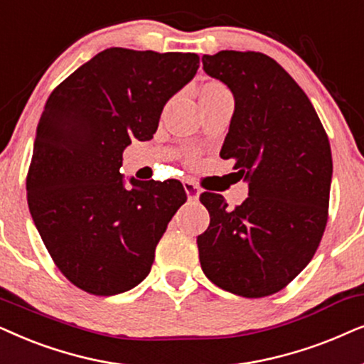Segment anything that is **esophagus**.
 <instances>
[{
  "label": "esophagus",
  "mask_w": 364,
  "mask_h": 364,
  "mask_svg": "<svg viewBox=\"0 0 364 364\" xmlns=\"http://www.w3.org/2000/svg\"><path fill=\"white\" fill-rule=\"evenodd\" d=\"M183 186H185L188 200L196 201L198 198H200V188L196 186V183H193V181H190V179H186V181H183Z\"/></svg>",
  "instance_id": "1"
}]
</instances>
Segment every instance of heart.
Returning <instances> with one entry per match:
<instances>
[{
	"label": "heart",
	"instance_id": "b5f03b06",
	"mask_svg": "<svg viewBox=\"0 0 364 364\" xmlns=\"http://www.w3.org/2000/svg\"><path fill=\"white\" fill-rule=\"evenodd\" d=\"M225 90H226L225 86H221L220 83H210L201 90V93H215V91H225Z\"/></svg>",
	"mask_w": 364,
	"mask_h": 364
}]
</instances>
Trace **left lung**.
<instances>
[{"label":"left lung","mask_w":364,"mask_h":364,"mask_svg":"<svg viewBox=\"0 0 364 364\" xmlns=\"http://www.w3.org/2000/svg\"><path fill=\"white\" fill-rule=\"evenodd\" d=\"M201 61L235 96L220 156L235 161V174L250 188L235 210L216 193L200 196L210 213L196 240L203 273L238 296H269L306 268L323 238L333 174L328 134L273 58L220 51Z\"/></svg>","instance_id":"left-lung-1"}]
</instances>
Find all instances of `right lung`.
<instances>
[{"instance_id":"add662e5","label":"right lung","mask_w":364,"mask_h":364,"mask_svg":"<svg viewBox=\"0 0 364 364\" xmlns=\"http://www.w3.org/2000/svg\"><path fill=\"white\" fill-rule=\"evenodd\" d=\"M200 68L195 53L108 48L58 85L46 101L26 176L28 206L58 269L75 287L113 296L146 278L185 188H126L123 151L156 133L166 101Z\"/></svg>"}]
</instances>
